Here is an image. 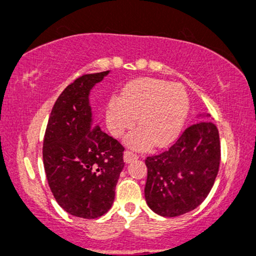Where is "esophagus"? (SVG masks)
<instances>
[{
  "mask_svg": "<svg viewBox=\"0 0 256 256\" xmlns=\"http://www.w3.org/2000/svg\"><path fill=\"white\" fill-rule=\"evenodd\" d=\"M123 159H124L126 163H130V162L135 160V159H138V154H135L132 151H124V154H123Z\"/></svg>",
  "mask_w": 256,
  "mask_h": 256,
  "instance_id": "1",
  "label": "esophagus"
}]
</instances>
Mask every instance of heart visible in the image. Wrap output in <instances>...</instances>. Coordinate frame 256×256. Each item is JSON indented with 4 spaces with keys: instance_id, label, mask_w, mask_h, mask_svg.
<instances>
[{
    "instance_id": "b5f03b06",
    "label": "heart",
    "mask_w": 256,
    "mask_h": 256,
    "mask_svg": "<svg viewBox=\"0 0 256 256\" xmlns=\"http://www.w3.org/2000/svg\"><path fill=\"white\" fill-rule=\"evenodd\" d=\"M189 112V97L180 84L140 78L128 82L121 97H112L106 106V124L114 136H120L135 123L126 141L138 150L165 146L175 140Z\"/></svg>"
}]
</instances>
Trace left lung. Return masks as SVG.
<instances>
[{"mask_svg": "<svg viewBox=\"0 0 256 256\" xmlns=\"http://www.w3.org/2000/svg\"><path fill=\"white\" fill-rule=\"evenodd\" d=\"M145 163V198L150 208L163 217L193 211L206 199L218 175V129L208 120L195 122L169 150L147 157Z\"/></svg>", "mask_w": 256, "mask_h": 256, "instance_id": "obj_1", "label": "left lung"}]
</instances>
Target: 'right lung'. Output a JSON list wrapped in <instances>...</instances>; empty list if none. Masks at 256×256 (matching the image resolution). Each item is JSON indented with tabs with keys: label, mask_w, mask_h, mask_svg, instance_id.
Listing matches in <instances>:
<instances>
[{
	"label": "right lung",
	"mask_w": 256,
	"mask_h": 256,
	"mask_svg": "<svg viewBox=\"0 0 256 256\" xmlns=\"http://www.w3.org/2000/svg\"><path fill=\"white\" fill-rule=\"evenodd\" d=\"M108 74H85L66 87L44 135L43 163L51 193L66 212L85 219L109 211L124 166V147L94 126L90 105V91Z\"/></svg>",
	"instance_id": "obj_1"
}]
</instances>
